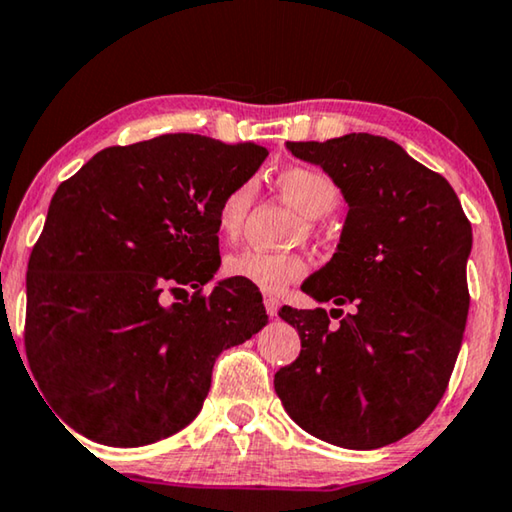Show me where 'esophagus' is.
<instances>
[{
  "instance_id": "34e87169",
  "label": "esophagus",
  "mask_w": 512,
  "mask_h": 512,
  "mask_svg": "<svg viewBox=\"0 0 512 512\" xmlns=\"http://www.w3.org/2000/svg\"><path fill=\"white\" fill-rule=\"evenodd\" d=\"M264 307H266V312H269V316H275V314H278V310H280V300L275 298V296H271V294H266L264 296Z\"/></svg>"
}]
</instances>
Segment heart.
I'll return each instance as SVG.
<instances>
[{
  "mask_svg": "<svg viewBox=\"0 0 512 512\" xmlns=\"http://www.w3.org/2000/svg\"><path fill=\"white\" fill-rule=\"evenodd\" d=\"M275 184H278L282 196L312 221L326 218L342 202V191H339L335 180L319 168H285L275 177ZM255 191L257 186L253 180H243L223 193L216 209V225L225 239L239 237L250 207H253ZM310 223H307V230L312 227ZM225 273L234 280L250 282L266 294H282L307 273V262L298 253H266V250L248 248L225 259Z\"/></svg>",
  "mask_w": 512,
  "mask_h": 512,
  "instance_id": "obj_1",
  "label": "heart"
}]
</instances>
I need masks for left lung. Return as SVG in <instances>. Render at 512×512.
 Returning a JSON list of instances; mask_svg holds the SVG:
<instances>
[{"mask_svg": "<svg viewBox=\"0 0 512 512\" xmlns=\"http://www.w3.org/2000/svg\"><path fill=\"white\" fill-rule=\"evenodd\" d=\"M287 150L321 166L348 205L335 255L300 289L351 314L330 326L342 310L282 307L300 355L275 373V394L319 440L380 449L424 424L449 385L469 312L472 225L451 184L385 136Z\"/></svg>", "mask_w": 512, "mask_h": 512, "instance_id": "left-lung-1", "label": "left lung"}]
</instances>
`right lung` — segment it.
<instances>
[{
  "mask_svg": "<svg viewBox=\"0 0 512 512\" xmlns=\"http://www.w3.org/2000/svg\"><path fill=\"white\" fill-rule=\"evenodd\" d=\"M269 150L198 134L107 148L56 189L27 271L29 367L70 428L143 446L198 417L225 348L269 323L221 266L216 209ZM197 289L182 304L166 290Z\"/></svg>",
  "mask_w": 512,
  "mask_h": 512,
  "instance_id": "right-lung-1",
  "label": "right lung"
}]
</instances>
